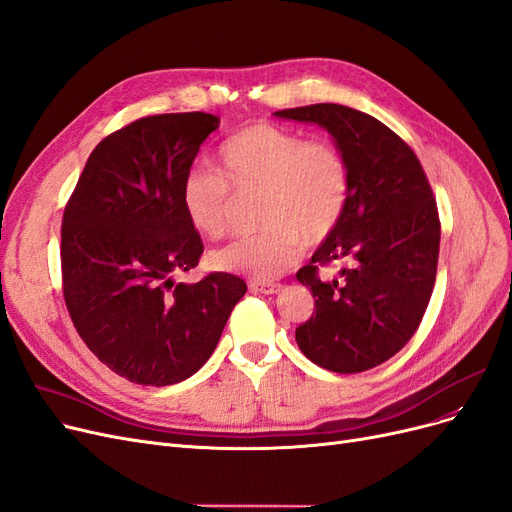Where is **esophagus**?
<instances>
[{
	"mask_svg": "<svg viewBox=\"0 0 512 512\" xmlns=\"http://www.w3.org/2000/svg\"><path fill=\"white\" fill-rule=\"evenodd\" d=\"M249 289H251L253 293H268V295H272V293H278L280 289H283V285L274 283V280H259V278H253L251 283H249Z\"/></svg>",
	"mask_w": 512,
	"mask_h": 512,
	"instance_id": "34e87169",
	"label": "esophagus"
}]
</instances>
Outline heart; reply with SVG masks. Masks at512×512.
Segmentation results:
<instances>
[{"label": "heart", "mask_w": 512, "mask_h": 512, "mask_svg": "<svg viewBox=\"0 0 512 512\" xmlns=\"http://www.w3.org/2000/svg\"><path fill=\"white\" fill-rule=\"evenodd\" d=\"M221 174L193 168L178 187V200L197 234L219 240L229 232L234 194L255 193V236L210 255L221 272L272 278L336 232L351 197V168L329 140H308L300 131L251 123L217 148Z\"/></svg>", "instance_id": "b5f03b06"}]
</instances>
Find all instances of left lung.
Instances as JSON below:
<instances>
[{
    "instance_id": "left-lung-1",
    "label": "left lung",
    "mask_w": 512,
    "mask_h": 512,
    "mask_svg": "<svg viewBox=\"0 0 512 512\" xmlns=\"http://www.w3.org/2000/svg\"><path fill=\"white\" fill-rule=\"evenodd\" d=\"M274 114L325 127L351 168L340 225L295 274L315 298L295 340L325 370L366 372L404 349L430 304L440 251L430 180L415 151L366 112L312 104ZM332 265H342L341 274L321 277Z\"/></svg>"
}]
</instances>
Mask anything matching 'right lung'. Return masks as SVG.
Segmentation results:
<instances>
[{"instance_id":"right-lung-1","label":"right lung","mask_w":512,"mask_h":512,"mask_svg":"<svg viewBox=\"0 0 512 512\" xmlns=\"http://www.w3.org/2000/svg\"><path fill=\"white\" fill-rule=\"evenodd\" d=\"M221 119L208 112L142 117L93 148L63 210L61 280L78 336L136 385L166 387L200 370L246 293L242 278L174 274L200 263L204 244L178 187Z\"/></svg>"}]
</instances>
